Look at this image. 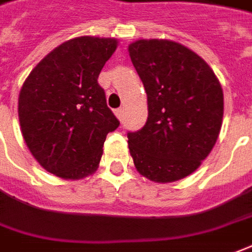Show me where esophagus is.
Segmentation results:
<instances>
[{
  "label": "esophagus",
  "mask_w": 252,
  "mask_h": 252,
  "mask_svg": "<svg viewBox=\"0 0 252 252\" xmlns=\"http://www.w3.org/2000/svg\"><path fill=\"white\" fill-rule=\"evenodd\" d=\"M123 113H124V109L123 107H120V109H117V110H114V114H116V117L119 120L123 119Z\"/></svg>",
  "instance_id": "obj_1"
}]
</instances>
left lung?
Wrapping results in <instances>:
<instances>
[{"instance_id": "8db88e82", "label": "left lung", "mask_w": 252, "mask_h": 252, "mask_svg": "<svg viewBox=\"0 0 252 252\" xmlns=\"http://www.w3.org/2000/svg\"><path fill=\"white\" fill-rule=\"evenodd\" d=\"M128 52L148 95L146 124L128 133L135 168L157 184L184 179L201 165L220 136V80L201 56L175 41H133Z\"/></svg>"}]
</instances>
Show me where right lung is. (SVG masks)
I'll return each instance as SVG.
<instances>
[{"label": "right lung", "instance_id": "obj_1", "mask_svg": "<svg viewBox=\"0 0 252 252\" xmlns=\"http://www.w3.org/2000/svg\"><path fill=\"white\" fill-rule=\"evenodd\" d=\"M119 45L116 38L76 37L52 49L19 94L20 129L42 168L77 181L99 167L106 135L120 126L97 77Z\"/></svg>", "mask_w": 252, "mask_h": 252}]
</instances>
